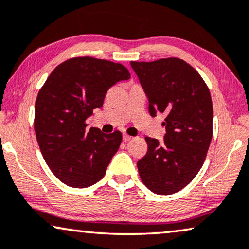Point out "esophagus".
Here are the masks:
<instances>
[{
    "label": "esophagus",
    "mask_w": 249,
    "mask_h": 249,
    "mask_svg": "<svg viewBox=\"0 0 249 249\" xmlns=\"http://www.w3.org/2000/svg\"><path fill=\"white\" fill-rule=\"evenodd\" d=\"M131 139H132V136H129V135H127V134H124V135H123V141H124V142H128Z\"/></svg>",
    "instance_id": "34e87169"
}]
</instances>
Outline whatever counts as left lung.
<instances>
[{
  "instance_id": "8db88e82",
  "label": "left lung",
  "mask_w": 249,
  "mask_h": 249,
  "mask_svg": "<svg viewBox=\"0 0 249 249\" xmlns=\"http://www.w3.org/2000/svg\"><path fill=\"white\" fill-rule=\"evenodd\" d=\"M149 99V113H166L163 142L146 136L148 152L138 161L143 184L169 195L187 186L203 166L212 140L210 90L194 68L177 57L131 62Z\"/></svg>"
}]
</instances>
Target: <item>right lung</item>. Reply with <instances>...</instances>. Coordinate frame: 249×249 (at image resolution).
Listing matches in <instances>:
<instances>
[{
  "label": "right lung",
  "instance_id": "obj_1",
  "mask_svg": "<svg viewBox=\"0 0 249 249\" xmlns=\"http://www.w3.org/2000/svg\"><path fill=\"white\" fill-rule=\"evenodd\" d=\"M131 78L120 63L90 56L73 57L56 66L38 92L34 127L47 166L68 186L86 188L106 174L122 133L86 131V120L103 107L108 89Z\"/></svg>",
  "mask_w": 249,
  "mask_h": 249
}]
</instances>
